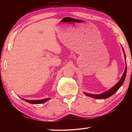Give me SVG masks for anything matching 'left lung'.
Here are the masks:
<instances>
[{
  "mask_svg": "<svg viewBox=\"0 0 132 132\" xmlns=\"http://www.w3.org/2000/svg\"><path fill=\"white\" fill-rule=\"evenodd\" d=\"M122 50L123 51L124 54H125V61H126V68H125V70L124 73L123 74L122 77L121 78V79L119 80L116 84L113 87H112L110 89L108 90L107 91L104 92L102 94H89V93H85V92H84V93L85 94V95L87 96H89L91 97H93L94 98H97V99H105L107 98H109V97H110L111 96H112V95H113L116 92L119 88H120L121 86L122 85L123 83L125 81V80L126 77V74H127V62H126V56L125 54V51H124V49L123 47L121 46Z\"/></svg>",
  "mask_w": 132,
  "mask_h": 132,
  "instance_id": "1",
  "label": "left lung"
}]
</instances>
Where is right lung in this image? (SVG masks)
Masks as SVG:
<instances>
[{
	"label": "right lung",
	"instance_id": "1",
	"mask_svg": "<svg viewBox=\"0 0 132 132\" xmlns=\"http://www.w3.org/2000/svg\"><path fill=\"white\" fill-rule=\"evenodd\" d=\"M23 100L27 102H29L31 104H40V103H43L47 102L48 100L51 99V98H46L42 100H26L24 98H22Z\"/></svg>",
	"mask_w": 132,
	"mask_h": 132
}]
</instances>
